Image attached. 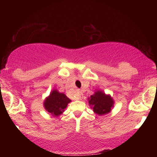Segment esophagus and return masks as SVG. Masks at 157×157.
<instances>
[{"label":"esophagus","mask_w":157,"mask_h":157,"mask_svg":"<svg viewBox=\"0 0 157 157\" xmlns=\"http://www.w3.org/2000/svg\"><path fill=\"white\" fill-rule=\"evenodd\" d=\"M78 98L80 99V100H82V99L83 98V95H82V94L79 93V94H78Z\"/></svg>","instance_id":"obj_1"}]
</instances>
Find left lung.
<instances>
[{
	"label": "left lung",
	"mask_w": 157,
	"mask_h": 157,
	"mask_svg": "<svg viewBox=\"0 0 157 157\" xmlns=\"http://www.w3.org/2000/svg\"><path fill=\"white\" fill-rule=\"evenodd\" d=\"M89 103L95 113L99 115H102L111 111L113 101L109 95H105V93L97 91L94 94L90 97Z\"/></svg>",
	"instance_id": "obj_1"
}]
</instances>
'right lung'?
Instances as JSON below:
<instances>
[{
  "mask_svg": "<svg viewBox=\"0 0 157 157\" xmlns=\"http://www.w3.org/2000/svg\"><path fill=\"white\" fill-rule=\"evenodd\" d=\"M71 100L68 99L64 94L60 93L57 90H54L50 94L49 97L44 102V107L48 113L53 116H58L64 111L66 106Z\"/></svg>",
  "mask_w": 157,
  "mask_h": 157,
  "instance_id": "1",
  "label": "right lung"
}]
</instances>
